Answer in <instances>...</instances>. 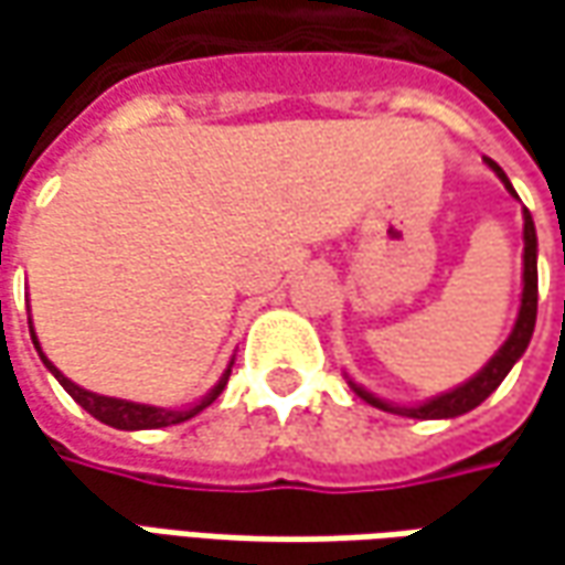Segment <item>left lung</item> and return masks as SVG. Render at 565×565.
<instances>
[{"mask_svg":"<svg viewBox=\"0 0 565 565\" xmlns=\"http://www.w3.org/2000/svg\"><path fill=\"white\" fill-rule=\"evenodd\" d=\"M484 163L497 172V179L507 185V191H510L512 198H519L512 182L507 179V172L493 163V160H488V157H484ZM522 220H525V228H522V242H525V250H522V305H519V317H515V323H512V333L507 337V342L493 352V359H490L475 377H468L466 383H459L456 390H446L440 396L418 402V405H393V402L380 399L374 393H367V390L359 386L355 380H349V386L355 390V396H361V399L367 402V405H374V408L393 412V415H402V418H418V422L459 418V415H466V412L478 408L481 402L488 399L490 393L503 383V377L510 374L512 364L525 355V349H529V342H532L534 320H537V232H534V220L529 210H522Z\"/></svg>","mask_w":565,"mask_h":565,"instance_id":"obj_1","label":"left lung"}]
</instances>
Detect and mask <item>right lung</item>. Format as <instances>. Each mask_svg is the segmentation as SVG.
I'll use <instances>...</instances> for the list:
<instances>
[{
  "mask_svg": "<svg viewBox=\"0 0 565 565\" xmlns=\"http://www.w3.org/2000/svg\"><path fill=\"white\" fill-rule=\"evenodd\" d=\"M28 323H31V339H33V345H36V352H40V361L46 364V371H50V374L65 386V393H68V396H72L84 412H90L97 422L109 424V427H116V430H157V427H169V424H182L188 422V418H194L198 412H204L206 405L226 390L228 374H232V361H235V359L228 361V367L223 371V377L216 380V386L206 393L204 399H198L194 405H188V408H157V405H143V402L99 396V393H90V390L77 386L75 380L65 377V374L55 367L53 361L43 355V349H40V342H36V333H33V320H28Z\"/></svg>",
  "mask_w": 565,
  "mask_h": 565,
  "instance_id": "right-lung-1",
  "label": "right lung"
}]
</instances>
